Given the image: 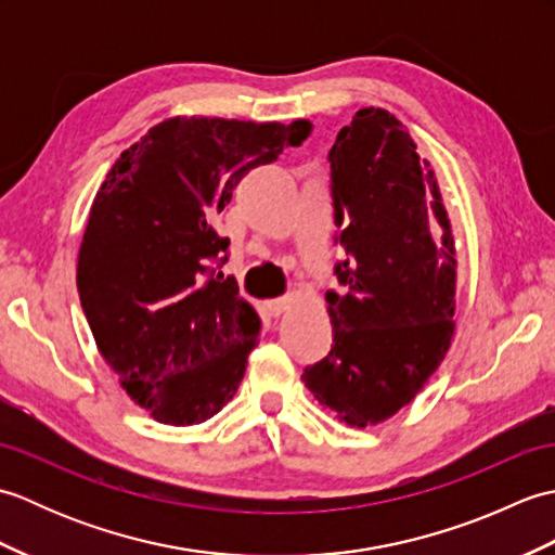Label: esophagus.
Here are the masks:
<instances>
[{"mask_svg":"<svg viewBox=\"0 0 555 555\" xmlns=\"http://www.w3.org/2000/svg\"><path fill=\"white\" fill-rule=\"evenodd\" d=\"M288 308H291V298H274V300H264V310H267L271 317H279V314H284Z\"/></svg>","mask_w":555,"mask_h":555,"instance_id":"34e87169","label":"esophagus"}]
</instances>
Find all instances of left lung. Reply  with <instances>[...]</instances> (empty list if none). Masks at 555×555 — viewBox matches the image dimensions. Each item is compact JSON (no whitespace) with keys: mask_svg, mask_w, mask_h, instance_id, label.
Returning a JSON list of instances; mask_svg holds the SVG:
<instances>
[{"mask_svg":"<svg viewBox=\"0 0 555 555\" xmlns=\"http://www.w3.org/2000/svg\"><path fill=\"white\" fill-rule=\"evenodd\" d=\"M393 114L360 109L328 150L334 241L346 259L326 291L334 346L302 372L350 427L388 420L451 348L455 243L439 183Z\"/></svg>","mask_w":555,"mask_h":555,"instance_id":"8db88e82","label":"left lung"}]
</instances>
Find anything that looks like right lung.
Returning a JSON list of instances; mask_svg holds the SVG:
<instances>
[{
    "label": "right lung",
    "instance_id": "obj_1",
    "mask_svg": "<svg viewBox=\"0 0 555 555\" xmlns=\"http://www.w3.org/2000/svg\"><path fill=\"white\" fill-rule=\"evenodd\" d=\"M310 121L173 116L121 152L78 253V296L126 393L162 424H199L233 398L259 322L223 276L211 227L243 176L310 135Z\"/></svg>",
    "mask_w": 555,
    "mask_h": 555
}]
</instances>
